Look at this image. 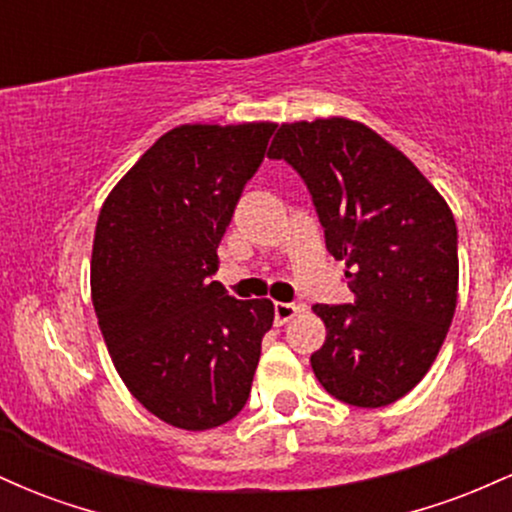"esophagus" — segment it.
I'll list each match as a JSON object with an SVG mask.
<instances>
[{
  "mask_svg": "<svg viewBox=\"0 0 512 512\" xmlns=\"http://www.w3.org/2000/svg\"><path fill=\"white\" fill-rule=\"evenodd\" d=\"M301 305L296 303H274V320L276 325H286V322L293 320L298 313H301Z\"/></svg>",
  "mask_w": 512,
  "mask_h": 512,
  "instance_id": "esophagus-1",
  "label": "esophagus"
}]
</instances>
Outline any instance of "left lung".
Returning a JSON list of instances; mask_svg holds the SVG:
<instances>
[{"instance_id": "8db88e82", "label": "left lung", "mask_w": 512, "mask_h": 512, "mask_svg": "<svg viewBox=\"0 0 512 512\" xmlns=\"http://www.w3.org/2000/svg\"><path fill=\"white\" fill-rule=\"evenodd\" d=\"M267 156L301 173L356 298L313 305L327 330L310 356L315 378L354 407L397 402L433 366L457 308L448 202L397 146L349 117L284 122Z\"/></svg>"}]
</instances>
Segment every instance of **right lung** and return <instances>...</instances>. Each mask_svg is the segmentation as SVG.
Listing matches in <instances>:
<instances>
[{
  "label": "right lung",
  "instance_id": "obj_1",
  "mask_svg": "<svg viewBox=\"0 0 512 512\" xmlns=\"http://www.w3.org/2000/svg\"><path fill=\"white\" fill-rule=\"evenodd\" d=\"M274 122L180 125L122 175L98 214L91 301L122 383L185 431L231 421L250 397L269 298L238 301L209 276Z\"/></svg>",
  "mask_w": 512,
  "mask_h": 512
}]
</instances>
